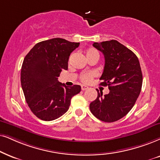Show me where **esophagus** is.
<instances>
[{
    "instance_id": "obj_1",
    "label": "esophagus",
    "mask_w": 160,
    "mask_h": 160,
    "mask_svg": "<svg viewBox=\"0 0 160 160\" xmlns=\"http://www.w3.org/2000/svg\"><path fill=\"white\" fill-rule=\"evenodd\" d=\"M88 88V86H81V89H82V91H86V90H87Z\"/></svg>"
}]
</instances>
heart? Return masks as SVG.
<instances>
[{
	"mask_svg": "<svg viewBox=\"0 0 160 160\" xmlns=\"http://www.w3.org/2000/svg\"><path fill=\"white\" fill-rule=\"evenodd\" d=\"M95 54H98V52L93 48H88V49L86 52L87 58L94 55ZM94 76L95 74L94 72H86V73L82 74L81 75H80V80H81V81L82 82H84V83H88V82H90L93 80Z\"/></svg>",
	"mask_w": 160,
	"mask_h": 160,
	"instance_id": "b5f03b06",
	"label": "heart"
}]
</instances>
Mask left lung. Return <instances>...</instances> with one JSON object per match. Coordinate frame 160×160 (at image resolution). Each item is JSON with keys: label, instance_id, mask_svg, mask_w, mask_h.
<instances>
[{"label": "left lung", "instance_id": "8db88e82", "mask_svg": "<svg viewBox=\"0 0 160 160\" xmlns=\"http://www.w3.org/2000/svg\"><path fill=\"white\" fill-rule=\"evenodd\" d=\"M93 46L103 54L105 66L100 85L108 86L110 92L90 103L92 114L106 122L125 117L134 106L140 94L142 74L139 60L134 52L117 40L94 43Z\"/></svg>", "mask_w": 160, "mask_h": 160}]
</instances>
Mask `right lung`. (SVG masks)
I'll list each match as a JSON object with an SVG mask.
<instances>
[{
    "mask_svg": "<svg viewBox=\"0 0 160 160\" xmlns=\"http://www.w3.org/2000/svg\"><path fill=\"white\" fill-rule=\"evenodd\" d=\"M80 43L53 38L38 43L24 58L21 82L26 101L36 117L51 121L67 112L71 99L81 91L79 85L66 86L58 81L68 69L71 53Z\"/></svg>",
    "mask_w": 160,
    "mask_h": 160,
    "instance_id": "1",
    "label": "right lung"
}]
</instances>
